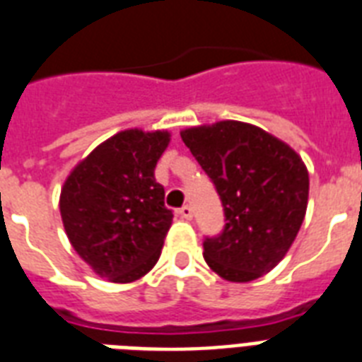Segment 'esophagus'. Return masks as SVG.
Returning a JSON list of instances; mask_svg holds the SVG:
<instances>
[{
	"mask_svg": "<svg viewBox=\"0 0 362 362\" xmlns=\"http://www.w3.org/2000/svg\"><path fill=\"white\" fill-rule=\"evenodd\" d=\"M178 216H180L182 220H192V218H193V210L189 209V206H182V209L178 210Z\"/></svg>",
	"mask_w": 362,
	"mask_h": 362,
	"instance_id": "obj_1",
	"label": "esophagus"
}]
</instances>
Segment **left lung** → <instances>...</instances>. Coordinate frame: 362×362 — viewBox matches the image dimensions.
Listing matches in <instances>:
<instances>
[{
    "label": "left lung",
    "mask_w": 362,
    "mask_h": 362,
    "mask_svg": "<svg viewBox=\"0 0 362 362\" xmlns=\"http://www.w3.org/2000/svg\"><path fill=\"white\" fill-rule=\"evenodd\" d=\"M214 182L226 212L203 257L227 281H252L289 252L308 206V169L295 150L257 125L223 120L180 131Z\"/></svg>",
    "instance_id": "left-lung-1"
}]
</instances>
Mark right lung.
Instances as JSON below:
<instances>
[{"label": "right lung", "instance_id": "1", "mask_svg": "<svg viewBox=\"0 0 362 362\" xmlns=\"http://www.w3.org/2000/svg\"><path fill=\"white\" fill-rule=\"evenodd\" d=\"M169 131L116 133L65 178L59 214L71 246L105 280L129 284L158 263L173 212L156 182Z\"/></svg>", "mask_w": 362, "mask_h": 362}]
</instances>
